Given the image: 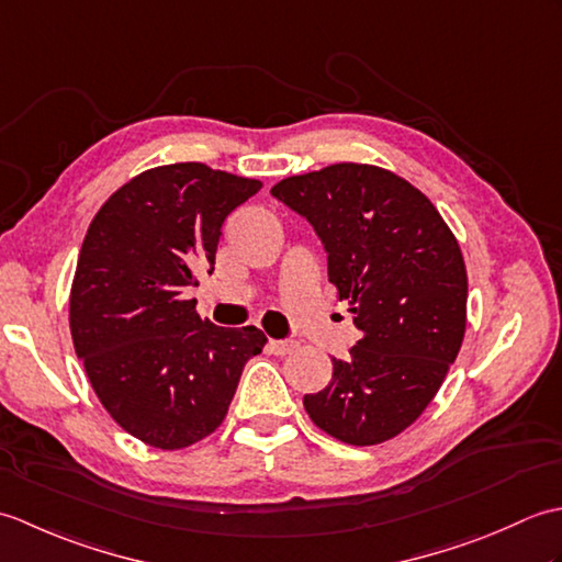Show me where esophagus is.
<instances>
[{
	"label": "esophagus",
	"mask_w": 562,
	"mask_h": 562,
	"mask_svg": "<svg viewBox=\"0 0 562 562\" xmlns=\"http://www.w3.org/2000/svg\"><path fill=\"white\" fill-rule=\"evenodd\" d=\"M268 348H270V352L272 355H292L296 348H300V345H296V340H270L268 342Z\"/></svg>",
	"instance_id": "34e87169"
}]
</instances>
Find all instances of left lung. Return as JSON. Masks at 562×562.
I'll list each match as a JSON object with an SVG mask.
<instances>
[{
  "label": "left lung",
  "mask_w": 562,
  "mask_h": 562,
  "mask_svg": "<svg viewBox=\"0 0 562 562\" xmlns=\"http://www.w3.org/2000/svg\"><path fill=\"white\" fill-rule=\"evenodd\" d=\"M270 193L314 226L362 333L304 408L345 445H381L423 415L461 350L469 280L457 236L420 190L379 166L333 164Z\"/></svg>",
  "instance_id": "1"
}]
</instances>
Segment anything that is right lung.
Returning a JSON list of instances; mask_svg holds the SVG:
<instances>
[{
  "mask_svg": "<svg viewBox=\"0 0 562 562\" xmlns=\"http://www.w3.org/2000/svg\"><path fill=\"white\" fill-rule=\"evenodd\" d=\"M262 188L186 161L135 176L103 202L69 294L77 357L103 408L154 449H183L224 420L238 379L268 338L222 328L186 300L214 270L222 224Z\"/></svg>",
  "mask_w": 562,
  "mask_h": 562,
  "instance_id": "right-lung-1",
  "label": "right lung"
}]
</instances>
